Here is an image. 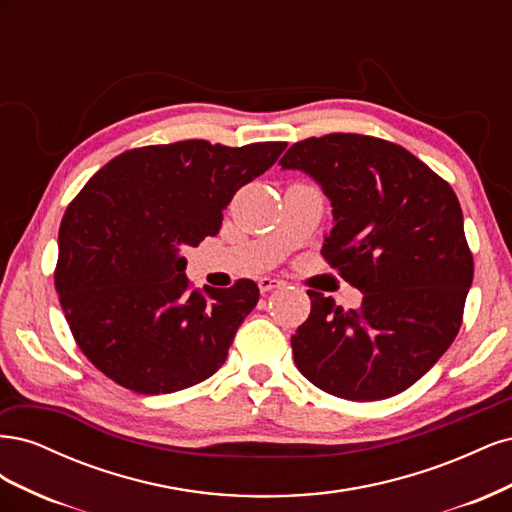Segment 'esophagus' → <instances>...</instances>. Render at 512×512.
I'll list each match as a JSON object with an SVG mask.
<instances>
[{
    "mask_svg": "<svg viewBox=\"0 0 512 512\" xmlns=\"http://www.w3.org/2000/svg\"><path fill=\"white\" fill-rule=\"evenodd\" d=\"M284 286V280H277V277H260L258 280V288H260V292L262 294H267V292H271V290H275V288H282Z\"/></svg>",
    "mask_w": 512,
    "mask_h": 512,
    "instance_id": "obj_1",
    "label": "esophagus"
}]
</instances>
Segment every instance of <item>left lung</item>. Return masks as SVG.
I'll return each mask as SVG.
<instances>
[{
    "label": "left lung",
    "mask_w": 512,
    "mask_h": 512,
    "mask_svg": "<svg viewBox=\"0 0 512 512\" xmlns=\"http://www.w3.org/2000/svg\"><path fill=\"white\" fill-rule=\"evenodd\" d=\"M282 168L303 170L333 207L322 258L363 292L342 309L307 290L312 312L292 335L301 374L352 401L406 391L459 333L474 260L459 200L404 147L335 132L294 143Z\"/></svg>",
    "instance_id": "8db88e82"
}]
</instances>
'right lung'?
<instances>
[{
  "instance_id": "right-lung-1",
  "label": "right lung",
  "mask_w": 512,
  "mask_h": 512,
  "mask_svg": "<svg viewBox=\"0 0 512 512\" xmlns=\"http://www.w3.org/2000/svg\"><path fill=\"white\" fill-rule=\"evenodd\" d=\"M286 143L179 141L119 153L68 205L55 288L70 331L104 376L141 395L188 389L222 367L258 286L192 288L185 247L220 232L224 209Z\"/></svg>"
}]
</instances>
